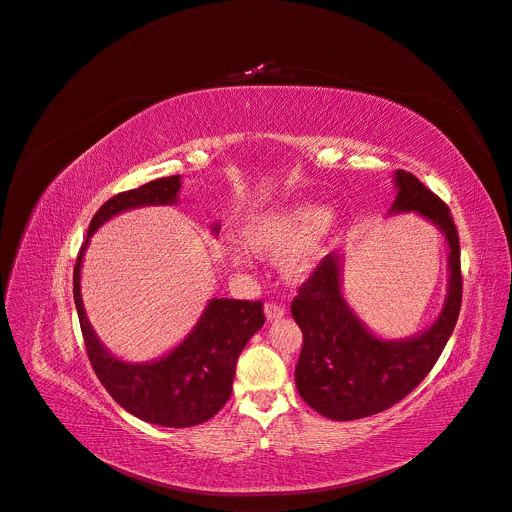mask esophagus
I'll return each mask as SVG.
<instances>
[{
	"mask_svg": "<svg viewBox=\"0 0 512 512\" xmlns=\"http://www.w3.org/2000/svg\"><path fill=\"white\" fill-rule=\"evenodd\" d=\"M284 313H286V309H284V305H280V303L270 301V303L265 305V315L270 317V319H280Z\"/></svg>",
	"mask_w": 512,
	"mask_h": 512,
	"instance_id": "obj_1",
	"label": "esophagus"
}]
</instances>
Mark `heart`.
Here are the masks:
<instances>
[{
  "mask_svg": "<svg viewBox=\"0 0 512 512\" xmlns=\"http://www.w3.org/2000/svg\"><path fill=\"white\" fill-rule=\"evenodd\" d=\"M338 226V215L315 203L294 201L253 215L245 226L251 249L261 255L282 257V272L288 280H305L324 257ZM230 257L236 265H249L247 249L234 245Z\"/></svg>",
  "mask_w": 512,
  "mask_h": 512,
  "instance_id": "b5f03b06",
  "label": "heart"
}]
</instances>
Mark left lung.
<instances>
[{
  "mask_svg": "<svg viewBox=\"0 0 512 512\" xmlns=\"http://www.w3.org/2000/svg\"><path fill=\"white\" fill-rule=\"evenodd\" d=\"M392 211H417L434 222L450 247V284L436 324L409 340L375 338L340 294V257L326 255L301 284L292 317L303 332L294 380L303 400L319 415L353 421L382 413L411 394L440 359L463 301L461 242L448 205L411 172H396Z\"/></svg>",
  "mask_w": 512,
  "mask_h": 512,
  "instance_id": "left-lung-1",
  "label": "left lung"
}]
</instances>
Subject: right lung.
I'll list each match as a JSON object with an SVG mask.
<instances>
[{"mask_svg": "<svg viewBox=\"0 0 512 512\" xmlns=\"http://www.w3.org/2000/svg\"><path fill=\"white\" fill-rule=\"evenodd\" d=\"M178 191L180 176H168L107 199L93 215L87 240L76 257L72 292L87 357L110 396L122 409L147 423L191 427L211 419L228 402L238 355L265 321L263 301L213 299L195 330L168 357L155 363L130 365L105 351L80 299V263L89 236L120 211L176 203ZM213 230H218V226Z\"/></svg>", "mask_w": 512, "mask_h": 512, "instance_id": "right-lung-1", "label": "right lung"}]
</instances>
